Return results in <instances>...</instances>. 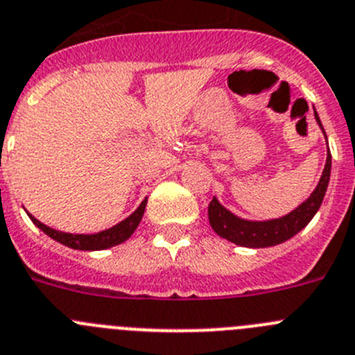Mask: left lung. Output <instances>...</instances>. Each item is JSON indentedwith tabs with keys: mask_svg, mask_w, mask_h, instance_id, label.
Returning a JSON list of instances; mask_svg holds the SVG:
<instances>
[{
	"mask_svg": "<svg viewBox=\"0 0 355 355\" xmlns=\"http://www.w3.org/2000/svg\"><path fill=\"white\" fill-rule=\"evenodd\" d=\"M315 118H317L320 129L324 130L317 113H315ZM329 177H331V152L327 150V161H325V168L322 171L318 185L315 187L311 196L295 210L283 217H277V219H269V221H248V219L237 217L228 209H225L214 196L209 205L210 226L219 237L226 239L233 244L244 245V248H270V245L281 244L301 232L311 221L313 216L318 212L325 191H327Z\"/></svg>",
	"mask_w": 355,
	"mask_h": 355,
	"instance_id": "obj_1",
	"label": "left lung"
}]
</instances>
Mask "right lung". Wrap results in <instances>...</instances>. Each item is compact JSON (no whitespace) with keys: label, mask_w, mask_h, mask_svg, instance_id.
<instances>
[{"label":"right lung","mask_w":355,"mask_h":355,"mask_svg":"<svg viewBox=\"0 0 355 355\" xmlns=\"http://www.w3.org/2000/svg\"><path fill=\"white\" fill-rule=\"evenodd\" d=\"M145 207L146 200H143L141 205L134 210L127 219H123L122 223H118L113 228H107L104 230V232L92 233V235H85V233H78V235H76V233L58 232V230L49 228V226H46L44 223L38 221V219H35L31 214H28V216H30V219L33 221V225H37L46 235H49L51 239H54V241L60 242V244L67 245V248L79 249V251H101V249L113 248V245L125 242L127 239L132 235L134 230L138 228L143 214H145Z\"/></svg>","instance_id":"right-lung-1"}]
</instances>
